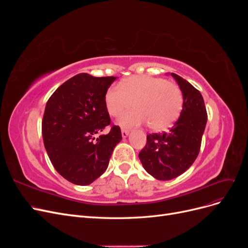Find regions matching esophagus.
Listing matches in <instances>:
<instances>
[{
    "mask_svg": "<svg viewBox=\"0 0 248 248\" xmlns=\"http://www.w3.org/2000/svg\"><path fill=\"white\" fill-rule=\"evenodd\" d=\"M122 137L123 138H127L129 136V130L128 129H122Z\"/></svg>",
    "mask_w": 248,
    "mask_h": 248,
    "instance_id": "34e87169",
    "label": "esophagus"
}]
</instances>
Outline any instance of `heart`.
<instances>
[{
    "instance_id": "obj_1",
    "label": "heart",
    "mask_w": 248,
    "mask_h": 248,
    "mask_svg": "<svg viewBox=\"0 0 248 248\" xmlns=\"http://www.w3.org/2000/svg\"><path fill=\"white\" fill-rule=\"evenodd\" d=\"M106 108L119 124L126 128L149 123L153 130H163L175 122L183 107V95L179 87L166 78L133 76L111 86L104 96Z\"/></svg>"
}]
</instances>
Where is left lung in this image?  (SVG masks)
I'll use <instances>...</instances> for the list:
<instances>
[{
  "mask_svg": "<svg viewBox=\"0 0 248 248\" xmlns=\"http://www.w3.org/2000/svg\"><path fill=\"white\" fill-rule=\"evenodd\" d=\"M183 94L180 118L168 132L147 136L139 154L144 169L157 180H170L188 170L200 153L207 110L199 90L186 79L171 73Z\"/></svg>",
  "mask_w": 248,
  "mask_h": 248,
  "instance_id": "obj_1",
  "label": "left lung"
}]
</instances>
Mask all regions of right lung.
Returning <instances> with one entry per match:
<instances>
[{
  "mask_svg": "<svg viewBox=\"0 0 248 248\" xmlns=\"http://www.w3.org/2000/svg\"><path fill=\"white\" fill-rule=\"evenodd\" d=\"M115 77L79 73L49 97L42 119L44 147L56 170L69 182L89 185L108 167L121 129L110 123L104 96ZM110 127L107 135L101 132Z\"/></svg>",
  "mask_w": 248,
  "mask_h": 248,
  "instance_id": "add662e5",
  "label": "right lung"
}]
</instances>
